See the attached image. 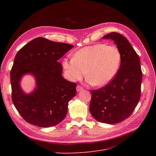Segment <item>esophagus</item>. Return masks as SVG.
I'll list each match as a JSON object with an SVG mask.
<instances>
[{
    "label": "esophagus",
    "instance_id": "esophagus-1",
    "mask_svg": "<svg viewBox=\"0 0 156 156\" xmlns=\"http://www.w3.org/2000/svg\"><path fill=\"white\" fill-rule=\"evenodd\" d=\"M83 90V87H81V86L78 85L76 87V90H77V92H80V90Z\"/></svg>",
    "mask_w": 156,
    "mask_h": 156
}]
</instances>
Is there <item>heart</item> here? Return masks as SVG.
<instances>
[{
	"label": "heart",
	"instance_id": "heart-1",
	"mask_svg": "<svg viewBox=\"0 0 156 156\" xmlns=\"http://www.w3.org/2000/svg\"><path fill=\"white\" fill-rule=\"evenodd\" d=\"M120 62L121 54L117 47L97 44L80 49L73 58H64L62 64L70 81L81 79L86 71L88 83L102 87L116 76Z\"/></svg>",
	"mask_w": 156,
	"mask_h": 156
}]
</instances>
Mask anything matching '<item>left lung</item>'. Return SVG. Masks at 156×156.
Listing matches in <instances>:
<instances>
[{"label": "left lung", "mask_w": 156, "mask_h": 156, "mask_svg": "<svg viewBox=\"0 0 156 156\" xmlns=\"http://www.w3.org/2000/svg\"><path fill=\"white\" fill-rule=\"evenodd\" d=\"M111 39L121 54L116 76L104 87L92 90L90 112L97 121L116 124L128 118L140 98L142 73L140 58L126 37L112 32L102 37Z\"/></svg>", "instance_id": "8db88e82"}]
</instances>
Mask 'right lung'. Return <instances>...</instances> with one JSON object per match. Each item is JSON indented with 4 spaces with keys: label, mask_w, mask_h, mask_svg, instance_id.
<instances>
[{
    "label": "right lung",
    "mask_w": 156,
    "mask_h": 156,
    "mask_svg": "<svg viewBox=\"0 0 156 156\" xmlns=\"http://www.w3.org/2000/svg\"><path fill=\"white\" fill-rule=\"evenodd\" d=\"M73 47L38 37L16 55L10 73L12 101L30 124L51 127L66 115L68 102L76 95V84L62 77V67L58 60ZM26 74L32 75L36 80V87L29 94L22 90L20 84Z\"/></svg>",
    "instance_id": "add662e5"
}]
</instances>
